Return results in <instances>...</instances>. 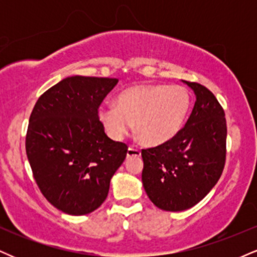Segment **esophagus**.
Instances as JSON below:
<instances>
[{
	"instance_id": "1",
	"label": "esophagus",
	"mask_w": 257,
	"mask_h": 257,
	"mask_svg": "<svg viewBox=\"0 0 257 257\" xmlns=\"http://www.w3.org/2000/svg\"><path fill=\"white\" fill-rule=\"evenodd\" d=\"M141 152L140 150L134 149V147H129L128 151H126V157L131 158V157H140Z\"/></svg>"
}]
</instances>
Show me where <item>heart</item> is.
Returning a JSON list of instances; mask_svg holds the SVG:
<instances>
[{"mask_svg":"<svg viewBox=\"0 0 257 257\" xmlns=\"http://www.w3.org/2000/svg\"><path fill=\"white\" fill-rule=\"evenodd\" d=\"M191 108L182 85L140 84L120 93L117 105L99 106L98 117L108 137L123 140L133 131L149 146H159L178 135Z\"/></svg>","mask_w":257,"mask_h":257,"instance_id":"1","label":"heart"}]
</instances>
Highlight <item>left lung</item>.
I'll list each match as a JSON object with an SVG mask.
<instances>
[{"instance_id": "left-lung-1", "label": "left lung", "mask_w": 257, "mask_h": 257, "mask_svg": "<svg viewBox=\"0 0 257 257\" xmlns=\"http://www.w3.org/2000/svg\"><path fill=\"white\" fill-rule=\"evenodd\" d=\"M196 95L184 128L168 143L141 151L143 185L157 208H192L219 181L226 161L225 111L208 88L182 81Z\"/></svg>"}]
</instances>
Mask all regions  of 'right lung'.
<instances>
[{"label":"right lung","instance_id":"add662e5","mask_svg":"<svg viewBox=\"0 0 257 257\" xmlns=\"http://www.w3.org/2000/svg\"><path fill=\"white\" fill-rule=\"evenodd\" d=\"M117 78L72 76L37 100L26 133V155L47 200L69 215H85L107 197L128 146L105 134L98 108Z\"/></svg>","mask_w":257,"mask_h":257}]
</instances>
